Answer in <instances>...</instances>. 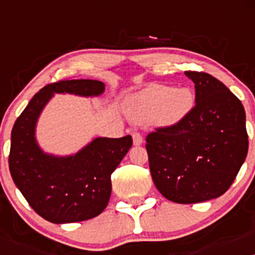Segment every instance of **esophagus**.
Masks as SVG:
<instances>
[{"instance_id":"1","label":"esophagus","mask_w":255,"mask_h":255,"mask_svg":"<svg viewBox=\"0 0 255 255\" xmlns=\"http://www.w3.org/2000/svg\"><path fill=\"white\" fill-rule=\"evenodd\" d=\"M132 143H134V145H141L143 144V136L139 132H132Z\"/></svg>"}]
</instances>
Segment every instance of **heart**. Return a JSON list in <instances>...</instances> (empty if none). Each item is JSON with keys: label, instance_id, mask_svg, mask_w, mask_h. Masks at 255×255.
<instances>
[{"label": "heart", "instance_id": "b5f03b06", "mask_svg": "<svg viewBox=\"0 0 255 255\" xmlns=\"http://www.w3.org/2000/svg\"><path fill=\"white\" fill-rule=\"evenodd\" d=\"M194 105V94L188 88L152 84L128 103L130 119L138 124L155 123L171 126L181 121Z\"/></svg>", "mask_w": 255, "mask_h": 255}]
</instances>
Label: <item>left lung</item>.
<instances>
[{
    "instance_id": "left-lung-1",
    "label": "left lung",
    "mask_w": 255,
    "mask_h": 255,
    "mask_svg": "<svg viewBox=\"0 0 255 255\" xmlns=\"http://www.w3.org/2000/svg\"><path fill=\"white\" fill-rule=\"evenodd\" d=\"M195 106L175 125L147 135L155 188L171 202L191 204L226 193L248 154L245 110L229 88L207 73L185 71Z\"/></svg>"
}]
</instances>
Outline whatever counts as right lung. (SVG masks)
I'll use <instances>...</instances> for the list:
<instances>
[{
    "instance_id": "1",
    "label": "right lung",
    "mask_w": 255,
    "mask_h": 255,
    "mask_svg": "<svg viewBox=\"0 0 255 255\" xmlns=\"http://www.w3.org/2000/svg\"><path fill=\"white\" fill-rule=\"evenodd\" d=\"M105 92L98 80H60L30 100L11 131L8 167L29 206L52 224H71L101 215L111 197V173L131 148L130 135L96 138L76 154L56 157L35 140V125L53 93L93 97Z\"/></svg>"
}]
</instances>
